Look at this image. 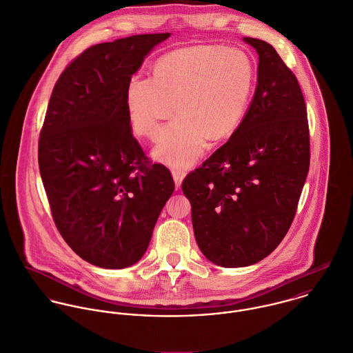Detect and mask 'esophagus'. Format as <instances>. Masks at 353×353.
<instances>
[{
	"mask_svg": "<svg viewBox=\"0 0 353 353\" xmlns=\"http://www.w3.org/2000/svg\"><path fill=\"white\" fill-rule=\"evenodd\" d=\"M172 174H173V179H174V184H176V188H180L184 177H185V170L183 169H173L172 170Z\"/></svg>",
	"mask_w": 353,
	"mask_h": 353,
	"instance_id": "obj_1",
	"label": "esophagus"
}]
</instances>
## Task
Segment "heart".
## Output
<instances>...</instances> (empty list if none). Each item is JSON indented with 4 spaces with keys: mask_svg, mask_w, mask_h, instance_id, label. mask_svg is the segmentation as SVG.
Instances as JSON below:
<instances>
[{
    "mask_svg": "<svg viewBox=\"0 0 353 353\" xmlns=\"http://www.w3.org/2000/svg\"><path fill=\"white\" fill-rule=\"evenodd\" d=\"M254 87L251 59L239 49L195 45L162 56L154 76L135 74L127 85L130 120L137 134L155 139L165 120L180 114L162 134L158 159L188 166L208 138L232 134L243 120Z\"/></svg>",
    "mask_w": 353,
    "mask_h": 353,
    "instance_id": "heart-1",
    "label": "heart"
}]
</instances>
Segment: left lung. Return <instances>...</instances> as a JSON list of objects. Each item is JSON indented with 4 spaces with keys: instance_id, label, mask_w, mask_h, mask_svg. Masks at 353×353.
I'll return each instance as SVG.
<instances>
[{
    "instance_id": "1",
    "label": "left lung",
    "mask_w": 353,
    "mask_h": 353,
    "mask_svg": "<svg viewBox=\"0 0 353 353\" xmlns=\"http://www.w3.org/2000/svg\"><path fill=\"white\" fill-rule=\"evenodd\" d=\"M258 56L252 102L229 141L183 181L202 254L244 268L270 255L294 218L310 169L307 108L276 49L243 38Z\"/></svg>"
}]
</instances>
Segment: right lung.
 <instances>
[{
    "label": "right lung",
    "instance_id": "add662e5",
    "mask_svg": "<svg viewBox=\"0 0 353 353\" xmlns=\"http://www.w3.org/2000/svg\"><path fill=\"white\" fill-rule=\"evenodd\" d=\"M170 37L141 34L84 50L59 77L38 144L53 219L85 262L124 269L144 255L174 191L161 163L134 138L127 85L144 57Z\"/></svg>",
    "mask_w": 353,
    "mask_h": 353
}]
</instances>
